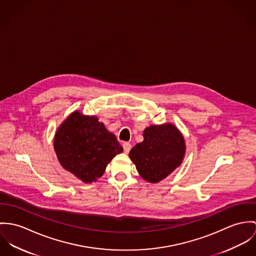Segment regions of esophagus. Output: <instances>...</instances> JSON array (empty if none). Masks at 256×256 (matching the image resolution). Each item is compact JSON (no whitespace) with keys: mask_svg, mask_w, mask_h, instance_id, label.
Returning <instances> with one entry per match:
<instances>
[{"mask_svg":"<svg viewBox=\"0 0 256 256\" xmlns=\"http://www.w3.org/2000/svg\"><path fill=\"white\" fill-rule=\"evenodd\" d=\"M122 148H124V153L128 154V153L130 151V149H132V144L128 143V142H124V143L122 144Z\"/></svg>","mask_w":256,"mask_h":256,"instance_id":"34e87169","label":"esophagus"}]
</instances>
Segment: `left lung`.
<instances>
[{
    "mask_svg": "<svg viewBox=\"0 0 256 256\" xmlns=\"http://www.w3.org/2000/svg\"><path fill=\"white\" fill-rule=\"evenodd\" d=\"M143 138L128 156L142 178L156 184L182 164L186 154L184 138L170 122L146 128Z\"/></svg>",
    "mask_w": 256,
    "mask_h": 256,
    "instance_id": "obj_1",
    "label": "left lung"
}]
</instances>
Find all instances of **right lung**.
I'll return each mask as SVG.
<instances>
[{
    "instance_id": "right-lung-1",
    "label": "right lung",
    "mask_w": 256,
    "mask_h": 256,
    "mask_svg": "<svg viewBox=\"0 0 256 256\" xmlns=\"http://www.w3.org/2000/svg\"><path fill=\"white\" fill-rule=\"evenodd\" d=\"M54 149L60 165L84 182H96L108 163L122 147L114 134L94 116L78 111L70 114L58 126Z\"/></svg>"
}]
</instances>
